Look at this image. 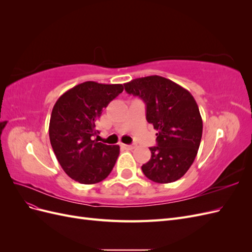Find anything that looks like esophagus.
Segmentation results:
<instances>
[{
	"label": "esophagus",
	"instance_id": "1",
	"mask_svg": "<svg viewBox=\"0 0 252 252\" xmlns=\"http://www.w3.org/2000/svg\"><path fill=\"white\" fill-rule=\"evenodd\" d=\"M121 146L123 147V148H125V149H127V150H131V149H133L135 147V146H133V145H125V144H122Z\"/></svg>",
	"mask_w": 252,
	"mask_h": 252
}]
</instances>
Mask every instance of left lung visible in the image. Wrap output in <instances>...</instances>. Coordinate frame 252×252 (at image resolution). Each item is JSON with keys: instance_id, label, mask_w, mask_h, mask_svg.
Returning <instances> with one entry per match:
<instances>
[{"instance_id": "1", "label": "left lung", "mask_w": 252, "mask_h": 252, "mask_svg": "<svg viewBox=\"0 0 252 252\" xmlns=\"http://www.w3.org/2000/svg\"><path fill=\"white\" fill-rule=\"evenodd\" d=\"M129 94L146 104V120L158 130V146L150 147L151 158L142 166L146 177L159 184L181 179L192 165L200 147L203 121L189 91L159 75L125 83Z\"/></svg>"}]
</instances>
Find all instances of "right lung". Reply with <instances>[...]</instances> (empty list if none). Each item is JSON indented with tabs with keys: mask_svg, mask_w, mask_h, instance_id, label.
<instances>
[{
	"mask_svg": "<svg viewBox=\"0 0 252 252\" xmlns=\"http://www.w3.org/2000/svg\"><path fill=\"white\" fill-rule=\"evenodd\" d=\"M124 87L84 82L67 90L52 108L49 139L61 167L75 182L95 184L108 177L120 155L119 145L94 140L97 119Z\"/></svg>",
	"mask_w": 252,
	"mask_h": 252,
	"instance_id": "1",
	"label": "right lung"
}]
</instances>
